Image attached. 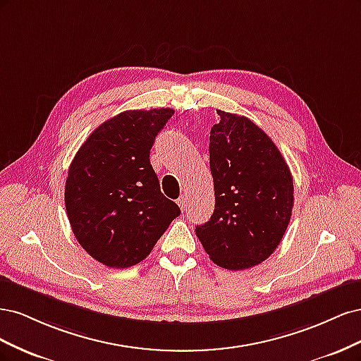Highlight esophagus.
<instances>
[{
  "mask_svg": "<svg viewBox=\"0 0 361 361\" xmlns=\"http://www.w3.org/2000/svg\"><path fill=\"white\" fill-rule=\"evenodd\" d=\"M178 204H179V207L182 209V212H185L188 209V199L185 197V195H180V197L178 199Z\"/></svg>",
  "mask_w": 361,
  "mask_h": 361,
  "instance_id": "34e87169",
  "label": "esophagus"
}]
</instances>
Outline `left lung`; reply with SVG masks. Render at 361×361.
Instances as JSON below:
<instances>
[{"mask_svg":"<svg viewBox=\"0 0 361 361\" xmlns=\"http://www.w3.org/2000/svg\"><path fill=\"white\" fill-rule=\"evenodd\" d=\"M209 137L215 209L195 227L218 267L248 269L268 259L290 221L293 180L285 158L264 130L244 116L216 110Z\"/></svg>","mask_w":361,"mask_h":361,"instance_id":"8db88e82","label":"left lung"}]
</instances>
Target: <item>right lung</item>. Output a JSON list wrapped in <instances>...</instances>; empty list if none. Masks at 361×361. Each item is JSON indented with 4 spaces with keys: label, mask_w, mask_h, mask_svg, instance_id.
Segmentation results:
<instances>
[{
    "label": "right lung",
    "mask_w": 361,
    "mask_h": 361,
    "mask_svg": "<svg viewBox=\"0 0 361 361\" xmlns=\"http://www.w3.org/2000/svg\"><path fill=\"white\" fill-rule=\"evenodd\" d=\"M171 108L123 111L84 141L69 167L64 204L72 232L93 259L129 268L149 256L179 206L161 192L149 159Z\"/></svg>",
    "instance_id": "right-lung-1"
}]
</instances>
